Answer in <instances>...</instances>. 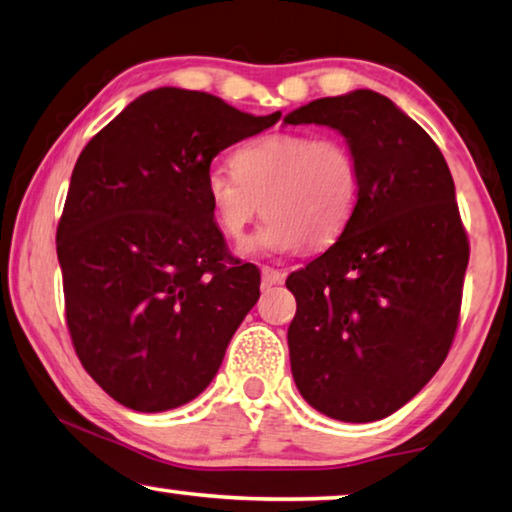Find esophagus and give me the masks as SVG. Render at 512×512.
<instances>
[{"label": "esophagus", "instance_id": "obj_1", "mask_svg": "<svg viewBox=\"0 0 512 512\" xmlns=\"http://www.w3.org/2000/svg\"><path fill=\"white\" fill-rule=\"evenodd\" d=\"M261 277H263L265 284H284L286 274L281 272V270L270 268V265H263V268H261Z\"/></svg>", "mask_w": 512, "mask_h": 512}]
</instances>
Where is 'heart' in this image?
I'll list each match as a JSON object with an SVG mask.
<instances>
[{"label":"heart","mask_w":512,"mask_h":512,"mask_svg":"<svg viewBox=\"0 0 512 512\" xmlns=\"http://www.w3.org/2000/svg\"><path fill=\"white\" fill-rule=\"evenodd\" d=\"M355 152L342 138L272 133L233 154V170L205 175V198L226 238L242 242L261 210L268 214L251 249L293 254L328 247L346 231L360 201Z\"/></svg>","instance_id":"1"}]
</instances>
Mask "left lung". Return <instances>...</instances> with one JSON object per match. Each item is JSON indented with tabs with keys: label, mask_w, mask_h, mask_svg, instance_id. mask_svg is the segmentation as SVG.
Segmentation results:
<instances>
[{
	"label": "left lung",
	"mask_w": 512,
	"mask_h": 512,
	"mask_svg": "<svg viewBox=\"0 0 512 512\" xmlns=\"http://www.w3.org/2000/svg\"><path fill=\"white\" fill-rule=\"evenodd\" d=\"M284 122L337 129L362 177L346 231L286 279L298 302L293 379L325 416L381 420L425 388L455 339L469 238L453 175L427 131L379 92L325 96Z\"/></svg>",
	"instance_id": "1"
}]
</instances>
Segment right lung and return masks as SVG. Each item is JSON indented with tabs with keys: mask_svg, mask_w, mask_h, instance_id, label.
<instances>
[{
	"mask_svg": "<svg viewBox=\"0 0 512 512\" xmlns=\"http://www.w3.org/2000/svg\"><path fill=\"white\" fill-rule=\"evenodd\" d=\"M279 117L159 87L80 152L57 226L66 325L85 372L127 409L201 395L256 305L261 274L228 254L205 175Z\"/></svg>",
	"mask_w": 512,
	"mask_h": 512,
	"instance_id": "right-lung-1",
	"label": "right lung"
}]
</instances>
